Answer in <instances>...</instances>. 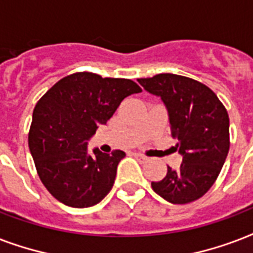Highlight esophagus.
<instances>
[{
	"mask_svg": "<svg viewBox=\"0 0 253 253\" xmlns=\"http://www.w3.org/2000/svg\"><path fill=\"white\" fill-rule=\"evenodd\" d=\"M132 154H133V156H134V157L140 158L141 161H148V157H146V156H144V154L138 153V152H133Z\"/></svg>",
	"mask_w": 253,
	"mask_h": 253,
	"instance_id": "esophagus-1",
	"label": "esophagus"
}]
</instances>
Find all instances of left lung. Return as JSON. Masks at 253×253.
Masks as SVG:
<instances>
[{
	"label": "left lung",
	"mask_w": 253,
	"mask_h": 253,
	"mask_svg": "<svg viewBox=\"0 0 253 253\" xmlns=\"http://www.w3.org/2000/svg\"><path fill=\"white\" fill-rule=\"evenodd\" d=\"M138 83L161 96L169 112L170 130L183 156L178 169L168 166L152 189L174 205L199 199L210 190L230 150V119L212 89L198 80L175 74L141 78Z\"/></svg>",
	"instance_id": "obj_1"
}]
</instances>
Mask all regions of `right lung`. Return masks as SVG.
<instances>
[{
    "label": "right lung",
    "mask_w": 253,
    "mask_h": 253,
    "mask_svg": "<svg viewBox=\"0 0 253 253\" xmlns=\"http://www.w3.org/2000/svg\"><path fill=\"white\" fill-rule=\"evenodd\" d=\"M141 91L133 80L84 71L64 76L38 100L29 148L37 173L52 197L66 206L84 209L111 191L125 153L93 149V154H88L87 141L126 96Z\"/></svg>",
    "instance_id": "right-lung-1"
}]
</instances>
